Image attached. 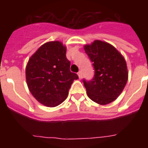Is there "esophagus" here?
I'll return each instance as SVG.
<instances>
[{
  "label": "esophagus",
  "instance_id": "esophagus-1",
  "mask_svg": "<svg viewBox=\"0 0 148 148\" xmlns=\"http://www.w3.org/2000/svg\"><path fill=\"white\" fill-rule=\"evenodd\" d=\"M77 75H78V77H79V79L82 78V72L79 71L78 73H77Z\"/></svg>",
  "mask_w": 148,
  "mask_h": 148
}]
</instances>
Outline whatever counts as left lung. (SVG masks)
Returning a JSON list of instances; mask_svg holds the SVG:
<instances>
[{"instance_id": "8db88e82", "label": "left lung", "mask_w": 148, "mask_h": 148, "mask_svg": "<svg viewBox=\"0 0 148 148\" xmlns=\"http://www.w3.org/2000/svg\"><path fill=\"white\" fill-rule=\"evenodd\" d=\"M84 51L95 68L94 77L90 81L83 80L87 95L101 105L111 103L121 94L127 81L124 57L112 45L101 40L85 45Z\"/></svg>"}]
</instances>
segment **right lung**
<instances>
[{
    "mask_svg": "<svg viewBox=\"0 0 148 148\" xmlns=\"http://www.w3.org/2000/svg\"><path fill=\"white\" fill-rule=\"evenodd\" d=\"M66 47L60 41H50L40 46L29 59L26 81L29 90L40 103L56 107L67 97L77 74L70 71Z\"/></svg>",
    "mask_w": 148,
    "mask_h": 148,
    "instance_id": "1",
    "label": "right lung"
}]
</instances>
